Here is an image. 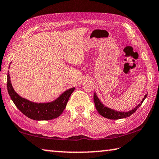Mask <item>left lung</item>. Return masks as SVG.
<instances>
[{
	"label": "left lung",
	"instance_id": "obj_1",
	"mask_svg": "<svg viewBox=\"0 0 159 159\" xmlns=\"http://www.w3.org/2000/svg\"><path fill=\"white\" fill-rule=\"evenodd\" d=\"M147 95L144 96V98L142 99V101L141 102L140 104H139L135 108H134L133 110H131L130 111L127 112H120V111H116L114 110H112L111 109L107 108V107H104L103 104L101 103V102L99 100V99L95 94H94V102H95V106L96 107V109L98 110V111L99 114L102 116L105 117L109 119H113V120H116V119H120V118H127L130 116L133 113L135 112V111L138 110L139 107L141 106L142 102H144V99L147 98Z\"/></svg>",
	"mask_w": 159,
	"mask_h": 159
}]
</instances>
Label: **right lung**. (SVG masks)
<instances>
[{"mask_svg": "<svg viewBox=\"0 0 159 159\" xmlns=\"http://www.w3.org/2000/svg\"><path fill=\"white\" fill-rule=\"evenodd\" d=\"M9 74V72H8ZM10 75L7 77V88L10 98L14 102L18 109L31 119L36 120H47L57 118L66 108L67 102L71 93L74 92L75 88L66 90L55 101L49 103H34L21 98L15 92L11 83Z\"/></svg>", "mask_w": 159, "mask_h": 159, "instance_id": "1", "label": "right lung"}]
</instances>
